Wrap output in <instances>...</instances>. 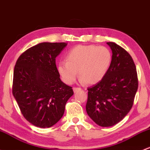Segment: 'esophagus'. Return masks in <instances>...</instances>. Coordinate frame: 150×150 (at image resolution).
Returning <instances> with one entry per match:
<instances>
[{
	"label": "esophagus",
	"instance_id": "1",
	"mask_svg": "<svg viewBox=\"0 0 150 150\" xmlns=\"http://www.w3.org/2000/svg\"><path fill=\"white\" fill-rule=\"evenodd\" d=\"M80 90H81V88H73V91L74 92H77V91H80Z\"/></svg>",
	"mask_w": 150,
	"mask_h": 150
}]
</instances>
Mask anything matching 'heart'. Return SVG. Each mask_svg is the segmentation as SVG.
Returning a JSON list of instances; mask_svg holds the SVG:
<instances>
[{"instance_id": "1", "label": "heart", "mask_w": 150, "mask_h": 150, "mask_svg": "<svg viewBox=\"0 0 150 150\" xmlns=\"http://www.w3.org/2000/svg\"><path fill=\"white\" fill-rule=\"evenodd\" d=\"M66 62L57 64V71L67 84L75 82L79 74L80 83L94 85L103 79L111 67L112 54L106 47L78 45L65 57Z\"/></svg>"}]
</instances>
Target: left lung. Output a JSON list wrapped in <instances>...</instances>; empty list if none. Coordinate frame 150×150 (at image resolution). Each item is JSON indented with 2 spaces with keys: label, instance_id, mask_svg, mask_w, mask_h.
Wrapping results in <instances>:
<instances>
[{
  "label": "left lung",
  "instance_id": "obj_1",
  "mask_svg": "<svg viewBox=\"0 0 150 150\" xmlns=\"http://www.w3.org/2000/svg\"><path fill=\"white\" fill-rule=\"evenodd\" d=\"M112 51L111 67L104 78L88 88L86 111L98 125L112 127L127 115L137 91L136 66L131 55L113 42H107Z\"/></svg>",
  "mask_w": 150,
  "mask_h": 150
}]
</instances>
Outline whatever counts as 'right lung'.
I'll use <instances>...</instances> for the list:
<instances>
[{
  "mask_svg": "<svg viewBox=\"0 0 150 150\" xmlns=\"http://www.w3.org/2000/svg\"><path fill=\"white\" fill-rule=\"evenodd\" d=\"M67 45L38 44L21 54L16 63L13 95L25 119L37 127L49 128L57 124L74 94L72 87L60 80L55 63Z\"/></svg>",
  "mask_w": 150,
  "mask_h": 150,
  "instance_id": "add662e5",
  "label": "right lung"
}]
</instances>
